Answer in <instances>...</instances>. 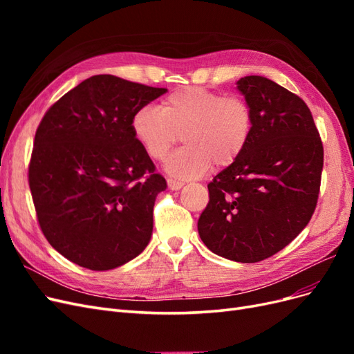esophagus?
Segmentation results:
<instances>
[{
  "label": "esophagus",
  "mask_w": 354,
  "mask_h": 354,
  "mask_svg": "<svg viewBox=\"0 0 354 354\" xmlns=\"http://www.w3.org/2000/svg\"><path fill=\"white\" fill-rule=\"evenodd\" d=\"M167 183H168V187L171 190H178V189L183 187V183H181V181H178V180H174V178H168Z\"/></svg>",
  "instance_id": "esophagus-1"
}]
</instances>
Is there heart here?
Instances as JSON below:
<instances>
[{
    "label": "heart",
    "instance_id": "b5f03b06",
    "mask_svg": "<svg viewBox=\"0 0 354 354\" xmlns=\"http://www.w3.org/2000/svg\"><path fill=\"white\" fill-rule=\"evenodd\" d=\"M254 128L251 104L241 95L202 87L168 94L159 108L145 104L131 118L136 140L149 158L162 160L183 133V146L165 160L177 178H196L216 164L227 167L248 145Z\"/></svg>",
    "mask_w": 354,
    "mask_h": 354
}]
</instances>
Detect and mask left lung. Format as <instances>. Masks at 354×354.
Segmentation results:
<instances>
[{
	"mask_svg": "<svg viewBox=\"0 0 354 354\" xmlns=\"http://www.w3.org/2000/svg\"><path fill=\"white\" fill-rule=\"evenodd\" d=\"M254 128L241 156L212 178L198 220L202 242L239 263L269 259L294 241L317 205L324 145L307 104L264 77H243Z\"/></svg>",
	"mask_w": 354,
	"mask_h": 354,
	"instance_id": "1",
	"label": "left lung"
}]
</instances>
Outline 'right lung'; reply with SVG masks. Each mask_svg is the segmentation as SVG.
Here are the masks:
<instances>
[{"label":"right lung","mask_w":354,"mask_h":354,"mask_svg":"<svg viewBox=\"0 0 354 354\" xmlns=\"http://www.w3.org/2000/svg\"><path fill=\"white\" fill-rule=\"evenodd\" d=\"M167 88L94 75L51 104L37 128L28 181L48 243L85 269L120 267L151 241L167 189L131 118Z\"/></svg>","instance_id":"add662e5"}]
</instances>
